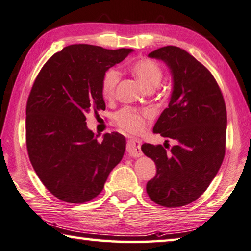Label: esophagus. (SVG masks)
Segmentation results:
<instances>
[{"instance_id": "34e87169", "label": "esophagus", "mask_w": 251, "mask_h": 251, "mask_svg": "<svg viewBox=\"0 0 251 251\" xmlns=\"http://www.w3.org/2000/svg\"><path fill=\"white\" fill-rule=\"evenodd\" d=\"M141 141L139 139H130L127 141V151L131 157H140L143 156L140 149Z\"/></svg>"}]
</instances>
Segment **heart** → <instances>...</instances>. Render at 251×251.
<instances>
[{
  "mask_svg": "<svg viewBox=\"0 0 251 251\" xmlns=\"http://www.w3.org/2000/svg\"><path fill=\"white\" fill-rule=\"evenodd\" d=\"M130 70L148 90L157 88L163 76L161 67L150 59H140L134 62ZM118 81H120V72L116 69H110L105 72L102 80V95L104 99L113 98ZM148 115V111H139L134 107L126 106L116 113L115 120L117 124L125 130L130 133H139L144 128L145 118Z\"/></svg>",
  "mask_w": 251,
  "mask_h": 251,
  "instance_id": "obj_1",
  "label": "heart"
}]
</instances>
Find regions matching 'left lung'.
I'll return each mask as SVG.
<instances>
[{
    "label": "left lung",
    "mask_w": 251,
    "mask_h": 251,
    "mask_svg": "<svg viewBox=\"0 0 251 251\" xmlns=\"http://www.w3.org/2000/svg\"><path fill=\"white\" fill-rule=\"evenodd\" d=\"M148 57L165 62L172 76L169 104L152 130L176 145L170 153L161 145H141L157 168L146 190L161 206H184L201 197L222 166L227 126L224 98L211 72L185 50L166 46Z\"/></svg>",
    "instance_id": "obj_1"
}]
</instances>
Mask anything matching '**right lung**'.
Wrapping results in <instances>:
<instances>
[{"label": "right lung", "instance_id": "1", "mask_svg": "<svg viewBox=\"0 0 251 251\" xmlns=\"http://www.w3.org/2000/svg\"><path fill=\"white\" fill-rule=\"evenodd\" d=\"M133 51L70 45L45 63L34 82L26 106L27 151L40 181L61 201L97 198L124 156V136L106 133L98 141L85 116L105 110L103 76Z\"/></svg>", "mask_w": 251, "mask_h": 251}]
</instances>
